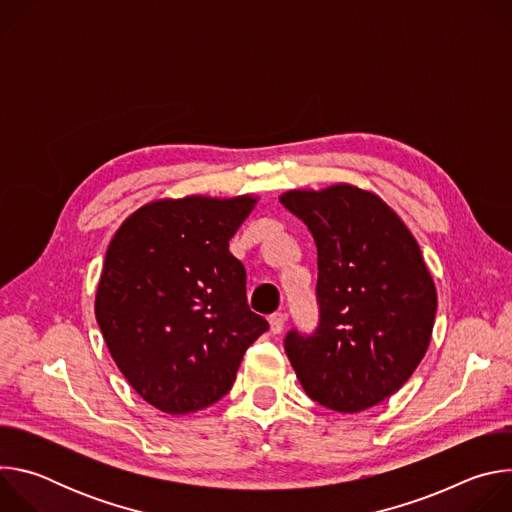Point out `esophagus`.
<instances>
[{"mask_svg":"<svg viewBox=\"0 0 512 512\" xmlns=\"http://www.w3.org/2000/svg\"><path fill=\"white\" fill-rule=\"evenodd\" d=\"M285 326V316L283 314H271L269 316V328L273 334H279Z\"/></svg>","mask_w":512,"mask_h":512,"instance_id":"1","label":"esophagus"}]
</instances>
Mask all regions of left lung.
<instances>
[{"instance_id":"1","label":"left lung","mask_w":512,"mask_h":512,"mask_svg":"<svg viewBox=\"0 0 512 512\" xmlns=\"http://www.w3.org/2000/svg\"><path fill=\"white\" fill-rule=\"evenodd\" d=\"M279 202L318 249L320 324L291 330L285 354L320 405L356 413L399 391L427 352L437 294L421 249L375 192L352 184L287 190Z\"/></svg>"}]
</instances>
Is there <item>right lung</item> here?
Returning a JSON list of instances; mask_svg holds the SVG:
<instances>
[{
	"label": "right lung",
	"instance_id": "obj_1",
	"mask_svg": "<svg viewBox=\"0 0 512 512\" xmlns=\"http://www.w3.org/2000/svg\"><path fill=\"white\" fill-rule=\"evenodd\" d=\"M257 196L152 200L113 235L95 296L105 344L135 393L170 415L225 397L269 328L249 310L229 241Z\"/></svg>",
	"mask_w": 512,
	"mask_h": 512
}]
</instances>
